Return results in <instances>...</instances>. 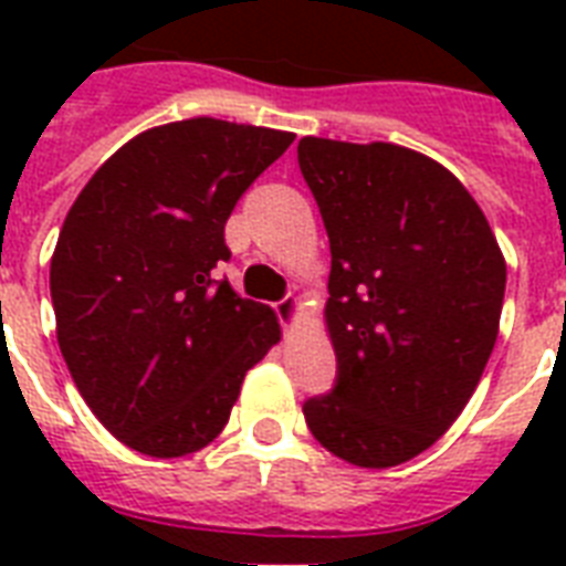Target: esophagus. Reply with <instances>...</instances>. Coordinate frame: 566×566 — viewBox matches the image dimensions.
Instances as JSON below:
<instances>
[{"instance_id":"obj_1","label":"esophagus","mask_w":566,"mask_h":566,"mask_svg":"<svg viewBox=\"0 0 566 566\" xmlns=\"http://www.w3.org/2000/svg\"><path fill=\"white\" fill-rule=\"evenodd\" d=\"M275 311H279V317H282L284 332H293V326L300 323L302 302L296 300V296H287V300H282L279 305H275Z\"/></svg>"}]
</instances>
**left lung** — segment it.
Segmentation results:
<instances>
[{
  "label": "left lung",
  "mask_w": 566,
  "mask_h": 566,
  "mask_svg": "<svg viewBox=\"0 0 566 566\" xmlns=\"http://www.w3.org/2000/svg\"><path fill=\"white\" fill-rule=\"evenodd\" d=\"M300 170L332 247L337 355V385L302 413L346 464H405L458 420L482 378L505 258L479 202L429 155L302 137Z\"/></svg>",
  "instance_id": "8db88e82"
}]
</instances>
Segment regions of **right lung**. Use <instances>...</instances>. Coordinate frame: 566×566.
<instances>
[{"label": "right lung", "instance_id": "1", "mask_svg": "<svg viewBox=\"0 0 566 566\" xmlns=\"http://www.w3.org/2000/svg\"><path fill=\"white\" fill-rule=\"evenodd\" d=\"M291 132L193 117L119 146L66 213L49 266L57 346L96 420L126 447L181 458L229 422L279 340L270 305L217 282L226 220Z\"/></svg>", "mask_w": 566, "mask_h": 566}]
</instances>
